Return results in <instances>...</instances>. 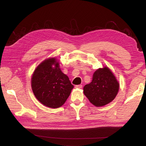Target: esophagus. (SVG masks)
Segmentation results:
<instances>
[{
    "label": "esophagus",
    "instance_id": "esophagus-1",
    "mask_svg": "<svg viewBox=\"0 0 146 146\" xmlns=\"http://www.w3.org/2000/svg\"><path fill=\"white\" fill-rule=\"evenodd\" d=\"M76 88H78V89H82V85H76Z\"/></svg>",
    "mask_w": 146,
    "mask_h": 146
}]
</instances>
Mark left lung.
Listing matches in <instances>:
<instances>
[{"label": "left lung", "instance_id": "8db88e82", "mask_svg": "<svg viewBox=\"0 0 146 146\" xmlns=\"http://www.w3.org/2000/svg\"><path fill=\"white\" fill-rule=\"evenodd\" d=\"M119 90V83L107 66L99 68L93 74L92 82L83 88V93L96 107H102L112 102Z\"/></svg>", "mask_w": 146, "mask_h": 146}]
</instances>
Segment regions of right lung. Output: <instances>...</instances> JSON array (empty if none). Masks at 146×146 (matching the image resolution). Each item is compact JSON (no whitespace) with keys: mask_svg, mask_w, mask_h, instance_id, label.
Returning a JSON list of instances; mask_svg holds the SVG:
<instances>
[{"mask_svg":"<svg viewBox=\"0 0 146 146\" xmlns=\"http://www.w3.org/2000/svg\"><path fill=\"white\" fill-rule=\"evenodd\" d=\"M31 86L38 100L52 108L61 107L74 88L55 57L46 58L37 66L31 78Z\"/></svg>","mask_w":146,"mask_h":146,"instance_id":"right-lung-1","label":"right lung"}]
</instances>
